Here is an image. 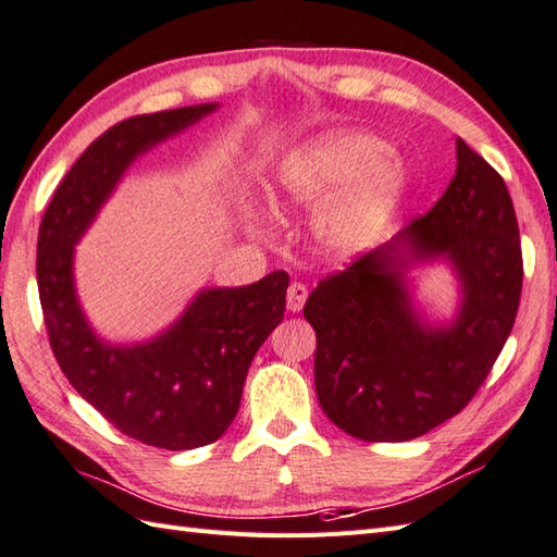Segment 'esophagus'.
<instances>
[{"instance_id":"esophagus-1","label":"esophagus","mask_w":557,"mask_h":557,"mask_svg":"<svg viewBox=\"0 0 557 557\" xmlns=\"http://www.w3.org/2000/svg\"><path fill=\"white\" fill-rule=\"evenodd\" d=\"M307 288L302 286V283H290L288 288V295H286V305H288V311H293V314H297V311H302L305 302H307Z\"/></svg>"}]
</instances>
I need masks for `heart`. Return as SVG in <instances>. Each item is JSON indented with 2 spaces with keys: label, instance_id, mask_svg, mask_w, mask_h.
Instances as JSON below:
<instances>
[{
  "label": "heart",
  "instance_id": "b5f03b06",
  "mask_svg": "<svg viewBox=\"0 0 557 557\" xmlns=\"http://www.w3.org/2000/svg\"><path fill=\"white\" fill-rule=\"evenodd\" d=\"M321 210L314 243L329 260H351L369 250L409 191V172L392 146L363 132H335L297 148L281 162L274 206L281 212Z\"/></svg>",
  "mask_w": 557,
  "mask_h": 557
}]
</instances>
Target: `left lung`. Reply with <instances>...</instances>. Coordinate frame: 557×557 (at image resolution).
<instances>
[{
  "instance_id": "obj_1",
  "label": "left lung",
  "mask_w": 557,
  "mask_h": 557,
  "mask_svg": "<svg viewBox=\"0 0 557 557\" xmlns=\"http://www.w3.org/2000/svg\"><path fill=\"white\" fill-rule=\"evenodd\" d=\"M444 259L461 300L446 324L412 305L411 268ZM522 290L520 228L500 174L456 139V174L425 216L325 276L305 319L317 331L323 413L363 442H406L474 397L504 349Z\"/></svg>"
}]
</instances>
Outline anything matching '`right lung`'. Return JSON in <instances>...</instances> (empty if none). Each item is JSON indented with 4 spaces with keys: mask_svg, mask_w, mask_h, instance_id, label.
<instances>
[{
    "mask_svg": "<svg viewBox=\"0 0 557 557\" xmlns=\"http://www.w3.org/2000/svg\"><path fill=\"white\" fill-rule=\"evenodd\" d=\"M216 108L184 106L117 122L63 176L37 236L39 302L63 375L122 435L170 451L198 449L232 425L252 357L283 319L288 274L202 288L151 341L113 345L91 329L77 300L75 246L134 160Z\"/></svg>",
    "mask_w": 557,
    "mask_h": 557,
    "instance_id": "1",
    "label": "right lung"
}]
</instances>
